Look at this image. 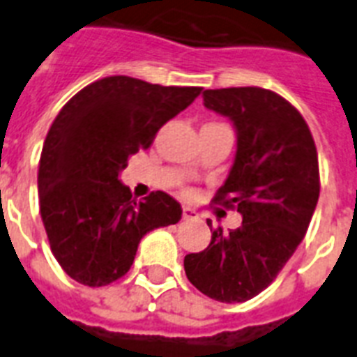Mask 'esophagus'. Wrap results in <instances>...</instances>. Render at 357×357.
<instances>
[{
  "instance_id": "esophagus-1",
  "label": "esophagus",
  "mask_w": 357,
  "mask_h": 357,
  "mask_svg": "<svg viewBox=\"0 0 357 357\" xmlns=\"http://www.w3.org/2000/svg\"><path fill=\"white\" fill-rule=\"evenodd\" d=\"M195 218H198V213L190 207H183V220H195Z\"/></svg>"
}]
</instances>
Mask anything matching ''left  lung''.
<instances>
[{
	"mask_svg": "<svg viewBox=\"0 0 357 357\" xmlns=\"http://www.w3.org/2000/svg\"><path fill=\"white\" fill-rule=\"evenodd\" d=\"M204 105L237 129L234 167L213 202L237 209L243 224L211 229L206 250L185 255V274L209 298L246 302L276 280L307 231L321 192L315 140L302 114L266 89L204 91Z\"/></svg>",
	"mask_w": 357,
	"mask_h": 357,
	"instance_id": "obj_1",
	"label": "left lung"
}]
</instances>
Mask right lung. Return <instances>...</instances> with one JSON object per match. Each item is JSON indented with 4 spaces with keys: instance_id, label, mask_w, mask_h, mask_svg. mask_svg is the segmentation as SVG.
<instances>
[{
    "instance_id": "obj_1",
    "label": "right lung",
    "mask_w": 357,
    "mask_h": 357,
    "mask_svg": "<svg viewBox=\"0 0 357 357\" xmlns=\"http://www.w3.org/2000/svg\"><path fill=\"white\" fill-rule=\"evenodd\" d=\"M200 92L111 75L77 92L53 120L38 162V200L53 255L72 280L89 287L116 282L140 238L179 222L172 196L155 190L137 202L119 176Z\"/></svg>"
}]
</instances>
